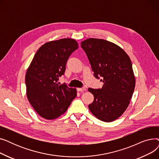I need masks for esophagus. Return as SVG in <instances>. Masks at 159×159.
<instances>
[{
	"mask_svg": "<svg viewBox=\"0 0 159 159\" xmlns=\"http://www.w3.org/2000/svg\"><path fill=\"white\" fill-rule=\"evenodd\" d=\"M77 90L78 91H84L86 90V88H84V87H83V88H77Z\"/></svg>",
	"mask_w": 159,
	"mask_h": 159,
	"instance_id": "obj_1",
	"label": "esophagus"
}]
</instances>
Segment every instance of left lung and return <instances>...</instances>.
<instances>
[{
  "instance_id": "obj_1",
  "label": "left lung",
  "mask_w": 159,
  "mask_h": 159,
  "mask_svg": "<svg viewBox=\"0 0 159 159\" xmlns=\"http://www.w3.org/2000/svg\"><path fill=\"white\" fill-rule=\"evenodd\" d=\"M93 75L104 82L101 89L88 88L94 96L90 111L104 122H112L128 107L135 86L129 57L118 45L104 39L90 38L81 43Z\"/></svg>"
}]
</instances>
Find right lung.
<instances>
[{
  "instance_id": "add662e5",
  "label": "right lung",
  "mask_w": 159,
  "mask_h": 159,
  "mask_svg": "<svg viewBox=\"0 0 159 159\" xmlns=\"http://www.w3.org/2000/svg\"><path fill=\"white\" fill-rule=\"evenodd\" d=\"M79 48L72 39L49 41L37 50L26 71V95L33 109L48 120L64 113L77 96L75 88L57 82L71 54Z\"/></svg>"
}]
</instances>
